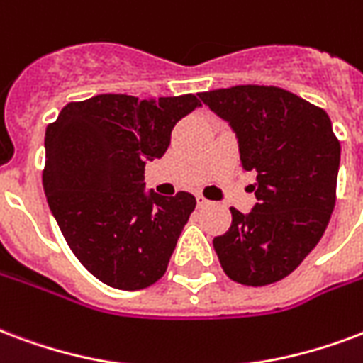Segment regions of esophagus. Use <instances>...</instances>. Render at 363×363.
I'll list each match as a JSON object with an SVG mask.
<instances>
[{"label":"esophagus","mask_w":363,"mask_h":363,"mask_svg":"<svg viewBox=\"0 0 363 363\" xmlns=\"http://www.w3.org/2000/svg\"><path fill=\"white\" fill-rule=\"evenodd\" d=\"M196 203H198V208H203V206H208L209 200H206L202 194H196Z\"/></svg>","instance_id":"esophagus-1"}]
</instances>
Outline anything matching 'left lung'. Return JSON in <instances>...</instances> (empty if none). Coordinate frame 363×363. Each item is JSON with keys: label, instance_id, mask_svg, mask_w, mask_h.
<instances>
[{"label": "left lung", "instance_id": "left-lung-1", "mask_svg": "<svg viewBox=\"0 0 363 363\" xmlns=\"http://www.w3.org/2000/svg\"><path fill=\"white\" fill-rule=\"evenodd\" d=\"M200 98L229 121L240 167L256 173L254 209L230 208L229 230L213 238L219 264L235 283H277L315 248L337 202L340 142L331 119L279 86L238 84Z\"/></svg>", "mask_w": 363, "mask_h": 363}]
</instances>
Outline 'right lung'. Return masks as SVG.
Instances as JSON below:
<instances>
[{"label":"right lung","instance_id":"obj_1","mask_svg":"<svg viewBox=\"0 0 363 363\" xmlns=\"http://www.w3.org/2000/svg\"><path fill=\"white\" fill-rule=\"evenodd\" d=\"M198 96L99 94L67 104L45 128V198L72 254L101 283L140 291L165 275L196 198L144 194V167L202 106Z\"/></svg>","mask_w":363,"mask_h":363}]
</instances>
